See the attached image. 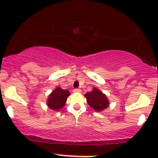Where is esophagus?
Segmentation results:
<instances>
[{
  "mask_svg": "<svg viewBox=\"0 0 158 158\" xmlns=\"http://www.w3.org/2000/svg\"><path fill=\"white\" fill-rule=\"evenodd\" d=\"M73 92H74V93H80L81 89H75L74 90H73Z\"/></svg>",
  "mask_w": 158,
  "mask_h": 158,
  "instance_id": "esophagus-1",
  "label": "esophagus"
}]
</instances>
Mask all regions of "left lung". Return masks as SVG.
Masks as SVG:
<instances>
[{
  "label": "left lung",
  "instance_id": "8db88e82",
  "mask_svg": "<svg viewBox=\"0 0 158 158\" xmlns=\"http://www.w3.org/2000/svg\"><path fill=\"white\" fill-rule=\"evenodd\" d=\"M85 97L89 106L96 111H102L109 106L107 96L97 88H94L92 92L85 94Z\"/></svg>",
  "mask_w": 158,
  "mask_h": 158
}]
</instances>
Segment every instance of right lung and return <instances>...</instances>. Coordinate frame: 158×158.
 I'll use <instances>...</instances> for the list:
<instances>
[{
	"instance_id": "1",
	"label": "right lung",
	"mask_w": 158,
	"mask_h": 158,
	"mask_svg": "<svg viewBox=\"0 0 158 158\" xmlns=\"http://www.w3.org/2000/svg\"><path fill=\"white\" fill-rule=\"evenodd\" d=\"M69 95L70 93L68 90L56 87L49 95L47 105L50 109L58 111L65 106Z\"/></svg>"
}]
</instances>
